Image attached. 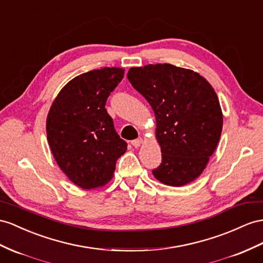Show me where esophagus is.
Instances as JSON below:
<instances>
[{"mask_svg":"<svg viewBox=\"0 0 263 263\" xmlns=\"http://www.w3.org/2000/svg\"><path fill=\"white\" fill-rule=\"evenodd\" d=\"M142 142H143V140L141 139V138H139V139L133 140L132 142H131V144H132L134 147H139L141 144H142Z\"/></svg>","mask_w":263,"mask_h":263,"instance_id":"obj_1","label":"esophagus"}]
</instances>
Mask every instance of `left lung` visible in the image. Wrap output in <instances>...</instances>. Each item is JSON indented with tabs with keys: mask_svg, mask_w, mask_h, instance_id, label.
Returning a JSON list of instances; mask_svg holds the SVG:
<instances>
[{
	"mask_svg": "<svg viewBox=\"0 0 263 263\" xmlns=\"http://www.w3.org/2000/svg\"><path fill=\"white\" fill-rule=\"evenodd\" d=\"M127 79L156 116L162 163L154 178L182 186L200 177L217 149L223 114L212 85L184 67L169 63L131 67Z\"/></svg>",
	"mask_w": 263,
	"mask_h": 263,
	"instance_id": "obj_1",
	"label": "left lung"
}]
</instances>
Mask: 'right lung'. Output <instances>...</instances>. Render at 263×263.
Masks as SVG:
<instances>
[{
  "mask_svg": "<svg viewBox=\"0 0 263 263\" xmlns=\"http://www.w3.org/2000/svg\"><path fill=\"white\" fill-rule=\"evenodd\" d=\"M124 69L102 67L72 79L53 101L46 136L60 169L81 189L103 186L113 178L126 142L114 130L106 99L122 81Z\"/></svg>",
  "mask_w": 263,
  "mask_h": 263,
  "instance_id": "1",
  "label": "right lung"
}]
</instances>
